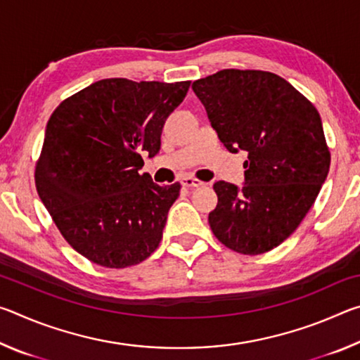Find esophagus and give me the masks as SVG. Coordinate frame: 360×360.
<instances>
[{"label":"esophagus","instance_id":"1","mask_svg":"<svg viewBox=\"0 0 360 360\" xmlns=\"http://www.w3.org/2000/svg\"><path fill=\"white\" fill-rule=\"evenodd\" d=\"M181 184L184 187H202L205 186V182H202L197 178H192V176H186V178L181 179Z\"/></svg>","mask_w":360,"mask_h":360}]
</instances>
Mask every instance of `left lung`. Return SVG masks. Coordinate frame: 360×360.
Returning <instances> with one entry per match:
<instances>
[{
	"mask_svg": "<svg viewBox=\"0 0 360 360\" xmlns=\"http://www.w3.org/2000/svg\"><path fill=\"white\" fill-rule=\"evenodd\" d=\"M195 95L230 152H248L245 187L217 181L210 227L245 255L271 251L294 233L330 168L318 109L275 72L222 70L198 79Z\"/></svg>",
	"mask_w": 360,
	"mask_h": 360,
	"instance_id": "obj_1",
	"label": "left lung"
}]
</instances>
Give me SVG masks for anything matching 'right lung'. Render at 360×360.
I'll return each mask as SVG.
<instances>
[{"label": "right lung", "instance_id": "add662e5", "mask_svg": "<svg viewBox=\"0 0 360 360\" xmlns=\"http://www.w3.org/2000/svg\"><path fill=\"white\" fill-rule=\"evenodd\" d=\"M191 81L101 79L68 96L46 127L34 184L68 245L105 268H125L160 245L181 184L139 174Z\"/></svg>", "mask_w": 360, "mask_h": 360}]
</instances>
